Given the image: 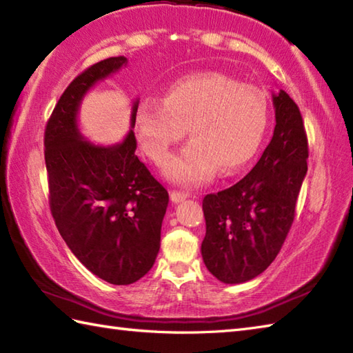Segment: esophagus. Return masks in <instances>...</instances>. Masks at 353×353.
Listing matches in <instances>:
<instances>
[{"mask_svg": "<svg viewBox=\"0 0 353 353\" xmlns=\"http://www.w3.org/2000/svg\"><path fill=\"white\" fill-rule=\"evenodd\" d=\"M170 197L172 201H174V203H179V201H183L186 197H188V194L181 192V191H171Z\"/></svg>", "mask_w": 353, "mask_h": 353, "instance_id": "esophagus-1", "label": "esophagus"}]
</instances>
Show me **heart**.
I'll return each instance as SVG.
<instances>
[{
    "label": "heart",
    "instance_id": "1",
    "mask_svg": "<svg viewBox=\"0 0 353 353\" xmlns=\"http://www.w3.org/2000/svg\"><path fill=\"white\" fill-rule=\"evenodd\" d=\"M267 123L264 92L221 72L179 79L163 100L147 97L134 114L139 144L159 165L188 129L191 144L167 167V176L185 185L209 181L216 168L223 176L243 168L261 145Z\"/></svg>",
    "mask_w": 353,
    "mask_h": 353
}]
</instances>
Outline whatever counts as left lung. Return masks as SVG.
<instances>
[{"mask_svg": "<svg viewBox=\"0 0 353 353\" xmlns=\"http://www.w3.org/2000/svg\"><path fill=\"white\" fill-rule=\"evenodd\" d=\"M273 138L258 163L234 186L203 199L201 256L223 283H243L264 272L294 221L308 171V138L301 110L287 92L273 94Z\"/></svg>", "mask_w": 353, "mask_h": 353, "instance_id": "obj_1", "label": "left lung"}]
</instances>
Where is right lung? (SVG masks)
<instances>
[{"label": "right lung", "mask_w": 353, "mask_h": 353, "mask_svg": "<svg viewBox=\"0 0 353 353\" xmlns=\"http://www.w3.org/2000/svg\"><path fill=\"white\" fill-rule=\"evenodd\" d=\"M127 65L124 56L89 66L59 99L45 127L50 209L59 234L89 272L114 285L139 281L153 267L168 192L142 163L134 132L101 147L83 139L80 103L97 81ZM138 100L133 104L134 125Z\"/></svg>", "instance_id": "add662e5"}]
</instances>
